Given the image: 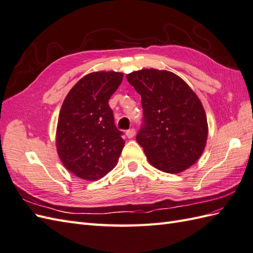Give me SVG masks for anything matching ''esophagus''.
Instances as JSON below:
<instances>
[{"instance_id": "obj_1", "label": "esophagus", "mask_w": 253, "mask_h": 253, "mask_svg": "<svg viewBox=\"0 0 253 253\" xmlns=\"http://www.w3.org/2000/svg\"><path fill=\"white\" fill-rule=\"evenodd\" d=\"M135 133H136V131H135V128H130V130L126 131V136L128 138H132V137L135 136Z\"/></svg>"}]
</instances>
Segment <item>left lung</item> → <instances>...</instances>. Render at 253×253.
Listing matches in <instances>:
<instances>
[{
    "mask_svg": "<svg viewBox=\"0 0 253 253\" xmlns=\"http://www.w3.org/2000/svg\"><path fill=\"white\" fill-rule=\"evenodd\" d=\"M141 97L143 126L136 135L149 163L169 174L192 166L206 145L208 126L200 98L169 71L140 70L126 75Z\"/></svg>",
    "mask_w": 253,
    "mask_h": 253,
    "instance_id": "8db88e82",
    "label": "left lung"
}]
</instances>
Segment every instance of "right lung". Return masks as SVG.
<instances>
[{
  "instance_id": "add662e5",
  "label": "right lung",
  "mask_w": 253,
  "mask_h": 253,
  "mask_svg": "<svg viewBox=\"0 0 253 253\" xmlns=\"http://www.w3.org/2000/svg\"><path fill=\"white\" fill-rule=\"evenodd\" d=\"M118 72H94L66 95L57 126V150L63 165L84 180L103 178L118 163L125 146L108 101L122 83Z\"/></svg>"
}]
</instances>
